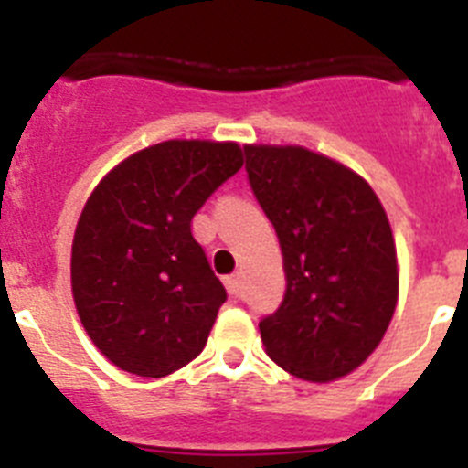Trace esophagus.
<instances>
[{
	"mask_svg": "<svg viewBox=\"0 0 468 468\" xmlns=\"http://www.w3.org/2000/svg\"><path fill=\"white\" fill-rule=\"evenodd\" d=\"M225 288L231 297H239V292H241V274L225 276Z\"/></svg>",
	"mask_w": 468,
	"mask_h": 468,
	"instance_id": "34e87169",
	"label": "esophagus"
}]
</instances>
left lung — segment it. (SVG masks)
<instances>
[{
	"label": "left lung",
	"mask_w": 468,
	"mask_h": 468,
	"mask_svg": "<svg viewBox=\"0 0 468 468\" xmlns=\"http://www.w3.org/2000/svg\"><path fill=\"white\" fill-rule=\"evenodd\" d=\"M243 154L285 270L283 302L260 321L264 349L295 378H342L373 354L394 316L387 213L363 177L328 156L271 144H248Z\"/></svg>",
	"instance_id": "left-lung-1"
}]
</instances>
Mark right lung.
<instances>
[{
    "label": "right lung",
    "instance_id": "1",
    "mask_svg": "<svg viewBox=\"0 0 468 468\" xmlns=\"http://www.w3.org/2000/svg\"><path fill=\"white\" fill-rule=\"evenodd\" d=\"M243 166L237 143L166 140L112 168L72 243V295L93 345L126 373L164 378L201 354L227 300L192 218Z\"/></svg>",
    "mask_w": 468,
    "mask_h": 468
}]
</instances>
